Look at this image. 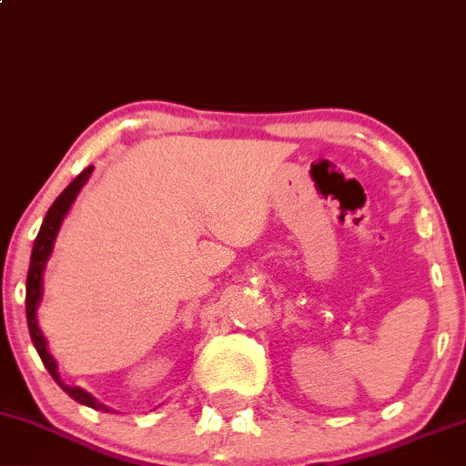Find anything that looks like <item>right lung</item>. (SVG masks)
Here are the masks:
<instances>
[{
  "instance_id": "add662e5",
  "label": "right lung",
  "mask_w": 466,
  "mask_h": 466,
  "mask_svg": "<svg viewBox=\"0 0 466 466\" xmlns=\"http://www.w3.org/2000/svg\"><path fill=\"white\" fill-rule=\"evenodd\" d=\"M92 169H94V167H87V169H83L81 174H78L75 180H72L70 185H67L66 189L61 191V196L56 198L55 202H52L48 213H46L44 224H41L39 235H36V239H35L33 255H30L28 279H25V317H28L30 339H33L36 352H39V357H41V360H44L46 370H48L52 379L56 380V385H59V388L64 390L66 394L70 396V399L81 402V405H87V407H92V410H98V411H112L109 407L103 405V402H98L96 399H94L92 394H87L86 390L72 388V385H66L64 380H61L59 368H56V360L48 352V341H46L44 332H41V328H39V321H36V308H39L41 297H44L46 264H48L52 248H55V239H56V235H59L61 224H64V218L67 216V211H70L72 202L76 200L78 191L83 189V185H86L87 177H90Z\"/></svg>"
}]
</instances>
